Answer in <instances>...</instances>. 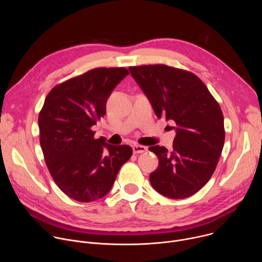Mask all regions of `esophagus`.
Listing matches in <instances>:
<instances>
[{"label": "esophagus", "mask_w": 262, "mask_h": 262, "mask_svg": "<svg viewBox=\"0 0 262 262\" xmlns=\"http://www.w3.org/2000/svg\"><path fill=\"white\" fill-rule=\"evenodd\" d=\"M146 150H147V148H146L145 146H143V145H134V146H133V151H134L135 155H137V154H143V152H145Z\"/></svg>", "instance_id": "1"}]
</instances>
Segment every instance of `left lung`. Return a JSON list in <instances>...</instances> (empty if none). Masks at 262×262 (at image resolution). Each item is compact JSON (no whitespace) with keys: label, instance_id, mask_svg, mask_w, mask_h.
Masks as SVG:
<instances>
[{"label":"left lung","instance_id":"1","mask_svg":"<svg viewBox=\"0 0 262 262\" xmlns=\"http://www.w3.org/2000/svg\"><path fill=\"white\" fill-rule=\"evenodd\" d=\"M132 77L150 101L156 115L173 121L171 151L149 150L159 167L149 175L154 189L172 199L188 198L208 182L225 141L224 117L217 101L194 73L164 64L130 66Z\"/></svg>","mask_w":262,"mask_h":262}]
</instances>
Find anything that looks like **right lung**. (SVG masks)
<instances>
[{
    "mask_svg": "<svg viewBox=\"0 0 262 262\" xmlns=\"http://www.w3.org/2000/svg\"><path fill=\"white\" fill-rule=\"evenodd\" d=\"M128 73L124 67L94 68L55 86L45 100L38 117L45 161L59 189L73 200L91 202L105 196L133 155L128 145L95 139L91 128Z\"/></svg>",
    "mask_w": 262,
    "mask_h": 262,
    "instance_id": "obj_1",
    "label": "right lung"
}]
</instances>
